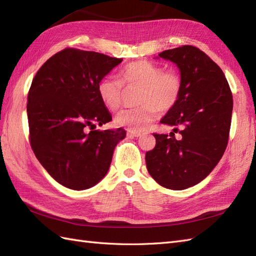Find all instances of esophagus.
<instances>
[{
    "mask_svg": "<svg viewBox=\"0 0 256 256\" xmlns=\"http://www.w3.org/2000/svg\"><path fill=\"white\" fill-rule=\"evenodd\" d=\"M128 138H138L140 136V132H135V130H128Z\"/></svg>",
    "mask_w": 256,
    "mask_h": 256,
    "instance_id": "1",
    "label": "esophagus"
}]
</instances>
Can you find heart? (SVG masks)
Segmentation results:
<instances>
[{"instance_id":"obj_1","label":"heart","mask_w":256,"mask_h":256,"mask_svg":"<svg viewBox=\"0 0 256 256\" xmlns=\"http://www.w3.org/2000/svg\"><path fill=\"white\" fill-rule=\"evenodd\" d=\"M118 78L106 76L99 82L98 94L106 108L116 110L121 104L123 85L140 87L136 108L124 109L118 114L114 122L128 130H144L158 116V110L174 109L182 92V77L174 70H164L160 65L140 60L126 64L118 72Z\"/></svg>"}]
</instances>
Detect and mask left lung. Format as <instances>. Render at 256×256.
I'll use <instances>...</instances> for the list:
<instances>
[{"instance_id":"8db88e82","label":"left lung","mask_w":256,"mask_h":256,"mask_svg":"<svg viewBox=\"0 0 256 256\" xmlns=\"http://www.w3.org/2000/svg\"><path fill=\"white\" fill-rule=\"evenodd\" d=\"M159 56L180 68L182 92L162 120L176 128L169 135L154 133L156 146L146 152V166L162 186L184 190L204 180L222 159L229 140L232 92L222 68L198 48L182 46Z\"/></svg>"}]
</instances>
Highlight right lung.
<instances>
[{"label": "right lung", "instance_id": "1", "mask_svg": "<svg viewBox=\"0 0 256 256\" xmlns=\"http://www.w3.org/2000/svg\"><path fill=\"white\" fill-rule=\"evenodd\" d=\"M122 62L102 53L66 48L39 68L28 92L29 142L53 179L70 190L97 184L109 170L122 128L94 130L112 116L98 84Z\"/></svg>", "mask_w": 256, "mask_h": 256}]
</instances>
